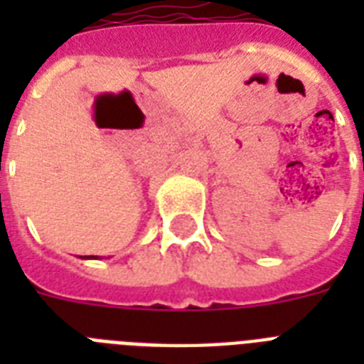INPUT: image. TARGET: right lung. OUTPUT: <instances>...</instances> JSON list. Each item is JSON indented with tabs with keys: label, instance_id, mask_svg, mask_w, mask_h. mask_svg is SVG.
<instances>
[{
	"label": "right lung",
	"instance_id": "1",
	"mask_svg": "<svg viewBox=\"0 0 364 364\" xmlns=\"http://www.w3.org/2000/svg\"><path fill=\"white\" fill-rule=\"evenodd\" d=\"M84 258H85V256H84ZM87 258H90V256H87ZM91 258H93V259H97V256H91Z\"/></svg>",
	"mask_w": 364,
	"mask_h": 364
}]
</instances>
